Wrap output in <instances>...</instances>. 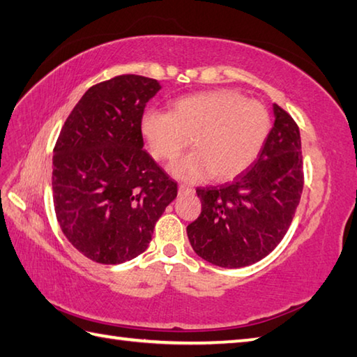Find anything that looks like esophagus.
<instances>
[{
	"label": "esophagus",
	"instance_id": "obj_1",
	"mask_svg": "<svg viewBox=\"0 0 357 357\" xmlns=\"http://www.w3.org/2000/svg\"><path fill=\"white\" fill-rule=\"evenodd\" d=\"M195 190L192 187H187V185H179L178 187V193L179 196H184V195H192Z\"/></svg>",
	"mask_w": 357,
	"mask_h": 357
}]
</instances>
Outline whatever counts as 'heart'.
<instances>
[{
  "label": "heart",
  "mask_w": 357,
  "mask_h": 357,
  "mask_svg": "<svg viewBox=\"0 0 357 357\" xmlns=\"http://www.w3.org/2000/svg\"><path fill=\"white\" fill-rule=\"evenodd\" d=\"M270 115L259 102L234 90H211L179 98L172 112L147 110L141 135L151 156L173 162L193 138L195 151L172 167L183 181H201L213 174L230 179L248 169L270 132Z\"/></svg>",
  "instance_id": "b5f03b06"
}]
</instances>
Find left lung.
I'll use <instances>...</instances> for the list:
<instances>
[{"mask_svg":"<svg viewBox=\"0 0 357 357\" xmlns=\"http://www.w3.org/2000/svg\"><path fill=\"white\" fill-rule=\"evenodd\" d=\"M275 124L256 162L233 183L196 188L201 215L187 227L195 253L218 267L241 268L276 248L299 206L301 133L293 118L273 104Z\"/></svg>","mask_w":357,"mask_h":357,"instance_id":"obj_1","label":"left lung"}]
</instances>
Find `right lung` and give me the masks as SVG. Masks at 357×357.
<instances>
[{"label": "right lung", "mask_w": 357, "mask_h": 357, "mask_svg": "<svg viewBox=\"0 0 357 357\" xmlns=\"http://www.w3.org/2000/svg\"><path fill=\"white\" fill-rule=\"evenodd\" d=\"M161 86L119 75L90 87L75 105L53 150L56 219L70 244L100 264L146 252L155 224L178 185L146 150L141 118Z\"/></svg>", "instance_id": "add662e5"}]
</instances>
